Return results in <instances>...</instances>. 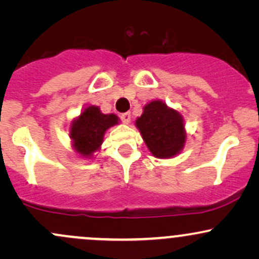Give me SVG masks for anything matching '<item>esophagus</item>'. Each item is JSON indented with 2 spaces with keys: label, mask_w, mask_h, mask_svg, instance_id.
I'll return each mask as SVG.
<instances>
[{
  "label": "esophagus",
  "mask_w": 259,
  "mask_h": 259,
  "mask_svg": "<svg viewBox=\"0 0 259 259\" xmlns=\"http://www.w3.org/2000/svg\"><path fill=\"white\" fill-rule=\"evenodd\" d=\"M121 120H123L124 124H129L130 120H132V114H130V112H126V113H123V114L120 115Z\"/></svg>",
  "instance_id": "1"
}]
</instances>
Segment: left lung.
I'll use <instances>...</instances> for the list:
<instances>
[{
    "label": "left lung",
    "instance_id": "8db88e82",
    "mask_svg": "<svg viewBox=\"0 0 259 259\" xmlns=\"http://www.w3.org/2000/svg\"><path fill=\"white\" fill-rule=\"evenodd\" d=\"M135 126L153 157L174 158L184 150L187 133L185 121L178 109L162 100H153L145 105Z\"/></svg>",
    "mask_w": 259,
    "mask_h": 259
}]
</instances>
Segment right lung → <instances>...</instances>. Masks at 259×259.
I'll list each match as a JSON object with an SVG mask.
<instances>
[{"mask_svg":"<svg viewBox=\"0 0 259 259\" xmlns=\"http://www.w3.org/2000/svg\"><path fill=\"white\" fill-rule=\"evenodd\" d=\"M119 121L117 114H105L99 106L84 107L78 117L70 121L68 129L74 152L82 158H94L101 150L107 130L118 125Z\"/></svg>","mask_w":259,"mask_h":259,"instance_id":"obj_1","label":"right lung"}]
</instances>
